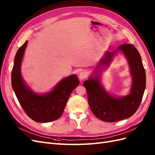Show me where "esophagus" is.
Segmentation results:
<instances>
[{
	"label": "esophagus",
	"mask_w": 155,
	"mask_h": 155,
	"mask_svg": "<svg viewBox=\"0 0 155 155\" xmlns=\"http://www.w3.org/2000/svg\"><path fill=\"white\" fill-rule=\"evenodd\" d=\"M87 77V73L86 71H81L79 73V78L81 80H84V79H86Z\"/></svg>",
	"instance_id": "1"
}]
</instances>
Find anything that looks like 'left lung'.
I'll return each mask as SVG.
<instances>
[{"mask_svg":"<svg viewBox=\"0 0 155 155\" xmlns=\"http://www.w3.org/2000/svg\"><path fill=\"white\" fill-rule=\"evenodd\" d=\"M118 50L123 52L130 68L132 85L129 95L116 98L108 94L101 86L99 76L97 74L83 83L91 112L97 117L106 122H116L131 117L140 107L146 84L145 69L136 48L132 44L124 43L119 47ZM116 51L107 52L97 65V69L101 65L110 63Z\"/></svg>","mask_w":155,"mask_h":155,"instance_id":"8db88e82","label":"left lung"}]
</instances>
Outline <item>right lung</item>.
<instances>
[{
	"mask_svg": "<svg viewBox=\"0 0 155 155\" xmlns=\"http://www.w3.org/2000/svg\"><path fill=\"white\" fill-rule=\"evenodd\" d=\"M26 41L17 51L12 72V85L21 106L27 116L34 121L48 123L56 120L63 114L69 97L78 86L75 74L63 79L54 89L45 95H38L26 86L21 74V65Z\"/></svg>",
	"mask_w": 155,
	"mask_h": 155,
	"instance_id": "obj_1",
	"label": "right lung"
}]
</instances>
